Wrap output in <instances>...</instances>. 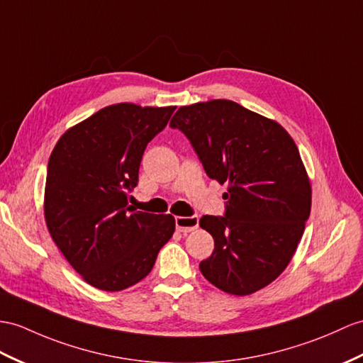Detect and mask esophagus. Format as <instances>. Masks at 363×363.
Returning a JSON list of instances; mask_svg holds the SVG:
<instances>
[{
	"mask_svg": "<svg viewBox=\"0 0 363 363\" xmlns=\"http://www.w3.org/2000/svg\"><path fill=\"white\" fill-rule=\"evenodd\" d=\"M175 226L180 233H191L199 228V216L175 217Z\"/></svg>",
	"mask_w": 363,
	"mask_h": 363,
	"instance_id": "1",
	"label": "esophagus"
}]
</instances>
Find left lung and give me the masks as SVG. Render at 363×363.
Wrapping results in <instances>:
<instances>
[{"instance_id": "left-lung-1", "label": "left lung", "mask_w": 363, "mask_h": 363, "mask_svg": "<svg viewBox=\"0 0 363 363\" xmlns=\"http://www.w3.org/2000/svg\"><path fill=\"white\" fill-rule=\"evenodd\" d=\"M171 128L188 137L209 179L228 184L225 216H203L214 238L200 271L234 296L255 293L285 271L311 212L298 149L277 121L231 100L182 106Z\"/></svg>"}]
</instances>
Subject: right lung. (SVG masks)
Instances as JSON below:
<instances>
[{
	"mask_svg": "<svg viewBox=\"0 0 363 363\" xmlns=\"http://www.w3.org/2000/svg\"><path fill=\"white\" fill-rule=\"evenodd\" d=\"M174 111L108 106L67 129L50 154L44 218L70 267L95 288L138 284L175 231L171 214H149L128 203L145 149Z\"/></svg>",
	"mask_w": 363,
	"mask_h": 363,
	"instance_id": "right-lung-1",
	"label": "right lung"
}]
</instances>
